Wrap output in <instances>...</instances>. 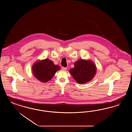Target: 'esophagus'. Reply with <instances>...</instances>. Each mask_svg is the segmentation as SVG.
Instances as JSON below:
<instances>
[{
    "label": "esophagus",
    "mask_w": 132,
    "mask_h": 132,
    "mask_svg": "<svg viewBox=\"0 0 132 132\" xmlns=\"http://www.w3.org/2000/svg\"><path fill=\"white\" fill-rule=\"evenodd\" d=\"M62 70H63V71H66L67 68H66V67H62Z\"/></svg>",
    "instance_id": "34e87169"
}]
</instances>
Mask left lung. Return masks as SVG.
<instances>
[{
    "mask_svg": "<svg viewBox=\"0 0 132 132\" xmlns=\"http://www.w3.org/2000/svg\"><path fill=\"white\" fill-rule=\"evenodd\" d=\"M75 67L70 69V73L76 82L85 84L92 80L96 75V65L92 60L80 59L74 63Z\"/></svg>",
    "mask_w": 132,
    "mask_h": 132,
    "instance_id": "1",
    "label": "left lung"
}]
</instances>
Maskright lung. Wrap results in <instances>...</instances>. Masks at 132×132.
Returning a JSON list of instances; mask_svg holds the SVG:
<instances>
[{
  "mask_svg": "<svg viewBox=\"0 0 132 132\" xmlns=\"http://www.w3.org/2000/svg\"><path fill=\"white\" fill-rule=\"evenodd\" d=\"M60 69L59 65H55L48 59L38 60L32 66L34 76L42 83H46L51 80L56 72Z\"/></svg>",
  "mask_w": 132,
  "mask_h": 132,
  "instance_id": "1",
  "label": "right lung"
}]
</instances>
